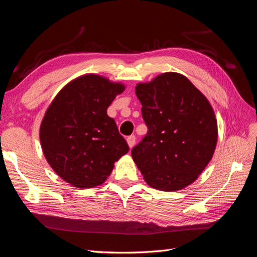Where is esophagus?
<instances>
[{"label": "esophagus", "mask_w": 257, "mask_h": 257, "mask_svg": "<svg viewBox=\"0 0 257 257\" xmlns=\"http://www.w3.org/2000/svg\"><path fill=\"white\" fill-rule=\"evenodd\" d=\"M127 143L130 149H133L136 144V136H130L127 138Z\"/></svg>", "instance_id": "obj_1"}]
</instances>
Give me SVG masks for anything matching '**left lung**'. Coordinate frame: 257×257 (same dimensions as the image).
<instances>
[{
    "instance_id": "1",
    "label": "left lung",
    "mask_w": 257,
    "mask_h": 257,
    "mask_svg": "<svg viewBox=\"0 0 257 257\" xmlns=\"http://www.w3.org/2000/svg\"><path fill=\"white\" fill-rule=\"evenodd\" d=\"M148 135L131 151L151 187L175 192L194 183L217 143V121L207 97L180 73L167 72L139 83Z\"/></svg>"
}]
</instances>
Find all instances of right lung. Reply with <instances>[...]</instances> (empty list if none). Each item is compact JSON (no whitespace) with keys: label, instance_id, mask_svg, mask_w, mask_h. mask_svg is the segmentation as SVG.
<instances>
[{"label":"right lung","instance_id":"obj_1","mask_svg":"<svg viewBox=\"0 0 257 257\" xmlns=\"http://www.w3.org/2000/svg\"><path fill=\"white\" fill-rule=\"evenodd\" d=\"M124 89L122 83L85 74L65 85L46 109L40 126L42 151L53 170L70 185L103 184L114 164L129 152L106 113Z\"/></svg>","mask_w":257,"mask_h":257}]
</instances>
